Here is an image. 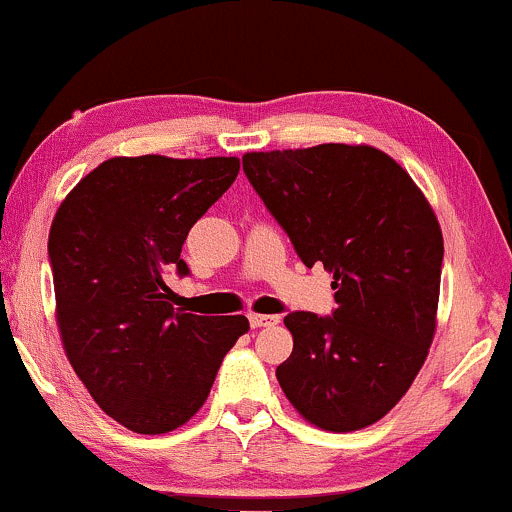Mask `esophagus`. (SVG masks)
<instances>
[{
	"label": "esophagus",
	"mask_w": 512,
	"mask_h": 512,
	"mask_svg": "<svg viewBox=\"0 0 512 512\" xmlns=\"http://www.w3.org/2000/svg\"><path fill=\"white\" fill-rule=\"evenodd\" d=\"M250 325L252 328H269V325H277L279 316H267V313H250Z\"/></svg>",
	"instance_id": "34e87169"
}]
</instances>
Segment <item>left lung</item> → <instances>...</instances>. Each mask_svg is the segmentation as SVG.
Instances as JSON below:
<instances>
[{"mask_svg": "<svg viewBox=\"0 0 512 512\" xmlns=\"http://www.w3.org/2000/svg\"><path fill=\"white\" fill-rule=\"evenodd\" d=\"M243 170L301 262L333 274V318H284L277 379L306 423L374 425L406 396L437 330L442 230L411 174L372 145L245 153Z\"/></svg>", "mask_w": 512, "mask_h": 512, "instance_id": "8db88e82", "label": "left lung"}]
</instances>
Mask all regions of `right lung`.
Masks as SVG:
<instances>
[{
  "label": "right lung",
  "mask_w": 512,
  "mask_h": 512,
  "mask_svg": "<svg viewBox=\"0 0 512 512\" xmlns=\"http://www.w3.org/2000/svg\"><path fill=\"white\" fill-rule=\"evenodd\" d=\"M238 157H111L65 196L48 235L55 318L97 406L138 435L204 406L245 316L174 311L165 274H189L187 233L226 194Z\"/></svg>",
  "instance_id": "right-lung-1"
}]
</instances>
